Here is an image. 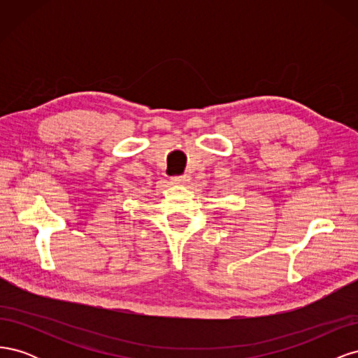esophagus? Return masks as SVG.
Wrapping results in <instances>:
<instances>
[{"label":"esophagus","mask_w":358,"mask_h":358,"mask_svg":"<svg viewBox=\"0 0 358 358\" xmlns=\"http://www.w3.org/2000/svg\"><path fill=\"white\" fill-rule=\"evenodd\" d=\"M188 182H189V178L187 175L171 178V183H176V185H187Z\"/></svg>","instance_id":"esophagus-1"}]
</instances>
